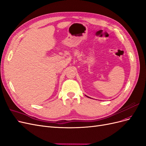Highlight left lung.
<instances>
[{
  "label": "left lung",
  "instance_id": "obj_1",
  "mask_svg": "<svg viewBox=\"0 0 146 146\" xmlns=\"http://www.w3.org/2000/svg\"><path fill=\"white\" fill-rule=\"evenodd\" d=\"M87 97H88V96H87ZM88 98H90V97H88Z\"/></svg>",
  "mask_w": 146,
  "mask_h": 146
}]
</instances>
